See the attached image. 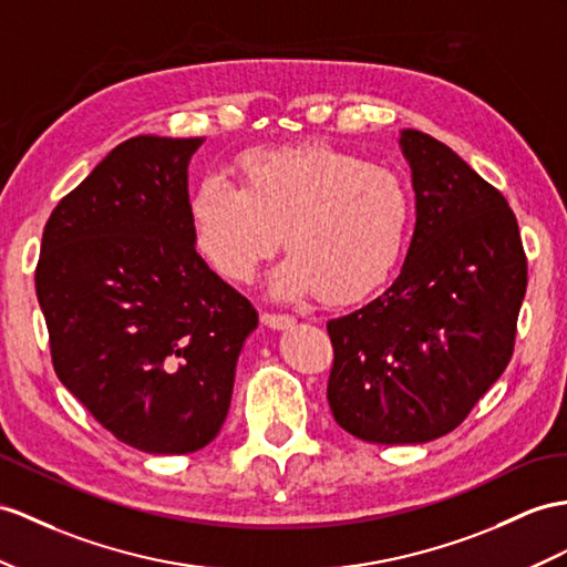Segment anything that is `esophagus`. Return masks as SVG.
I'll use <instances>...</instances> for the list:
<instances>
[{
  "instance_id": "obj_1",
  "label": "esophagus",
  "mask_w": 567,
  "mask_h": 567,
  "mask_svg": "<svg viewBox=\"0 0 567 567\" xmlns=\"http://www.w3.org/2000/svg\"><path fill=\"white\" fill-rule=\"evenodd\" d=\"M261 324H267L271 329H288L296 320L291 315H284V312H261Z\"/></svg>"
}]
</instances>
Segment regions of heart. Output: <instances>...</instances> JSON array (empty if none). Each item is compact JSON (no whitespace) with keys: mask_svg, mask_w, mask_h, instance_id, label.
I'll return each mask as SVG.
<instances>
[{"mask_svg":"<svg viewBox=\"0 0 567 567\" xmlns=\"http://www.w3.org/2000/svg\"><path fill=\"white\" fill-rule=\"evenodd\" d=\"M238 187L209 177L192 192L197 252L220 279L252 281L281 245L279 298L317 293L353 302L390 279L413 228V197L402 177L327 144L250 148L236 161Z\"/></svg>","mask_w":567,"mask_h":567,"instance_id":"obj_1","label":"heart"}]
</instances>
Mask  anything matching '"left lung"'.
<instances>
[{"label":"left lung","mask_w":567,"mask_h":567,"mask_svg":"<svg viewBox=\"0 0 567 567\" xmlns=\"http://www.w3.org/2000/svg\"><path fill=\"white\" fill-rule=\"evenodd\" d=\"M416 228L402 274L327 322V399L365 443L416 445L454 431L515 351L527 255L507 199L450 146L402 130Z\"/></svg>","instance_id":"obj_1"}]
</instances>
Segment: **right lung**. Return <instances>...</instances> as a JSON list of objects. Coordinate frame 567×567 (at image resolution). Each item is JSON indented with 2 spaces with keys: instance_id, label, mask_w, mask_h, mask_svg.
<instances>
[{
  "instance_id": "obj_1",
  "label": "right lung",
  "mask_w": 567,
  "mask_h": 567,
  "mask_svg": "<svg viewBox=\"0 0 567 567\" xmlns=\"http://www.w3.org/2000/svg\"><path fill=\"white\" fill-rule=\"evenodd\" d=\"M202 136L122 142L50 214L35 267L58 378L120 443L209 445L257 327L250 300L206 267L187 165Z\"/></svg>"
}]
</instances>
